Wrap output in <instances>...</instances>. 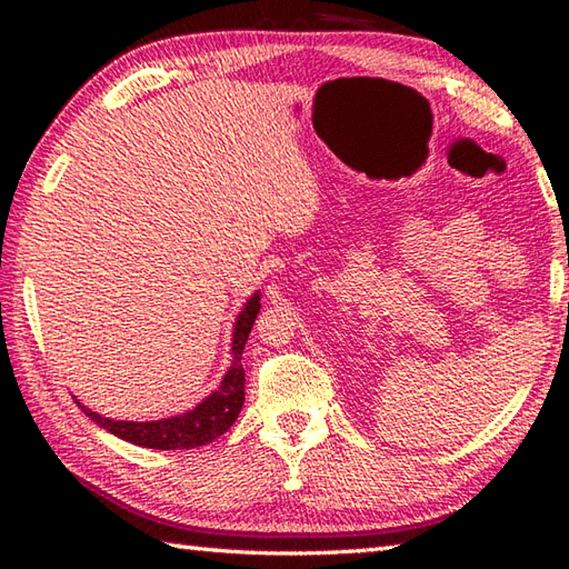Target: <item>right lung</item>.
Wrapping results in <instances>:
<instances>
[{
    "label": "right lung",
    "instance_id": "1",
    "mask_svg": "<svg viewBox=\"0 0 569 569\" xmlns=\"http://www.w3.org/2000/svg\"><path fill=\"white\" fill-rule=\"evenodd\" d=\"M261 308V291L251 293L234 320L232 330V367L227 369L222 383L204 396L202 401L190 408L188 413L161 418V420H112L100 413H94L88 406H82L76 396V403L82 408V413L92 422H98L107 432L117 435L131 445L149 447V450H192V447L208 445L214 438H220L232 422L239 418V410L244 406V369H241V352L249 340L253 320Z\"/></svg>",
    "mask_w": 569,
    "mask_h": 569
}]
</instances>
